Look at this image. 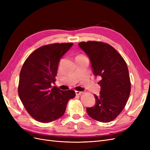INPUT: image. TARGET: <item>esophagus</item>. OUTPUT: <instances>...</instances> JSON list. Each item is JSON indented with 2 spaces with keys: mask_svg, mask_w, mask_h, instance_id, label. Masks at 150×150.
Returning <instances> with one entry per match:
<instances>
[{
  "mask_svg": "<svg viewBox=\"0 0 150 150\" xmlns=\"http://www.w3.org/2000/svg\"><path fill=\"white\" fill-rule=\"evenodd\" d=\"M83 93V92H82V91H76V94H77V95H80Z\"/></svg>",
  "mask_w": 150,
  "mask_h": 150,
  "instance_id": "obj_1",
  "label": "esophagus"
}]
</instances>
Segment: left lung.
<instances>
[{
	"label": "left lung",
	"instance_id": "obj_1",
	"mask_svg": "<svg viewBox=\"0 0 150 150\" xmlns=\"http://www.w3.org/2000/svg\"><path fill=\"white\" fill-rule=\"evenodd\" d=\"M79 47L89 57L93 74L101 78L99 96L94 94L96 104L86 108L91 118L103 122L114 120L123 110L129 96L131 83L124 59L108 44L81 42Z\"/></svg>",
	"mask_w": 150,
	"mask_h": 150
}]
</instances>
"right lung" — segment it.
Returning a JSON list of instances; mask_svg holds the SVG:
<instances>
[{
	"instance_id": "1",
	"label": "right lung",
	"mask_w": 150,
	"mask_h": 150,
	"mask_svg": "<svg viewBox=\"0 0 150 150\" xmlns=\"http://www.w3.org/2000/svg\"><path fill=\"white\" fill-rule=\"evenodd\" d=\"M72 45L57 43L40 47L22 66L18 93L25 110L36 121L49 122L59 119L64 115L68 101L76 96L74 91L51 86L61 58Z\"/></svg>"
}]
</instances>
